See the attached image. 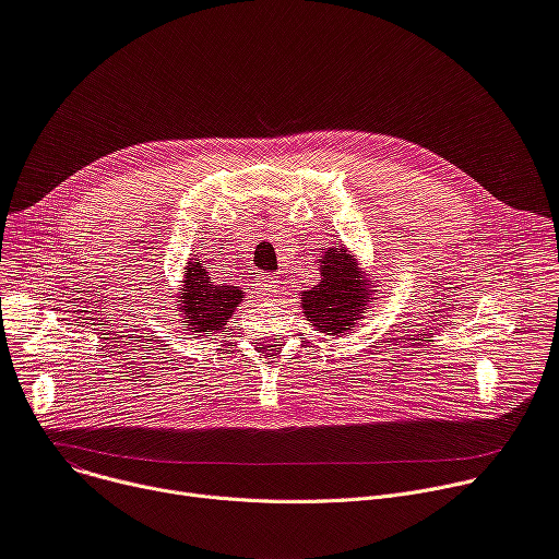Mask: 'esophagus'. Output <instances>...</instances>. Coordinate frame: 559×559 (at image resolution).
I'll list each match as a JSON object with an SVG mask.
<instances>
[{"label": "esophagus", "mask_w": 559, "mask_h": 559, "mask_svg": "<svg viewBox=\"0 0 559 559\" xmlns=\"http://www.w3.org/2000/svg\"><path fill=\"white\" fill-rule=\"evenodd\" d=\"M278 276H265V278H261L257 285H259V292L261 294H265V296H270V294H274V292H278Z\"/></svg>", "instance_id": "esophagus-1"}]
</instances>
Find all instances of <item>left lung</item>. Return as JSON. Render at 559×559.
<instances>
[{
    "label": "left lung",
    "instance_id": "left-lung-1",
    "mask_svg": "<svg viewBox=\"0 0 559 559\" xmlns=\"http://www.w3.org/2000/svg\"><path fill=\"white\" fill-rule=\"evenodd\" d=\"M321 263V283L300 292L302 314L325 334H343L354 328L366 312H372V281L359 270L357 259L336 242L330 247Z\"/></svg>",
    "mask_w": 559,
    "mask_h": 559
}]
</instances>
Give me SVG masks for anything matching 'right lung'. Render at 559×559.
<instances>
[{
    "instance_id": "add662e5",
    "label": "right lung",
    "mask_w": 559,
    "mask_h": 559,
    "mask_svg": "<svg viewBox=\"0 0 559 559\" xmlns=\"http://www.w3.org/2000/svg\"><path fill=\"white\" fill-rule=\"evenodd\" d=\"M178 298V312H182L189 332H218L240 306L245 292L227 283H214L205 263L189 259Z\"/></svg>"
}]
</instances>
